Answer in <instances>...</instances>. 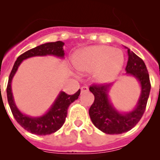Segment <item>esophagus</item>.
<instances>
[{"label":"esophagus","instance_id":"obj_1","mask_svg":"<svg viewBox=\"0 0 160 160\" xmlns=\"http://www.w3.org/2000/svg\"><path fill=\"white\" fill-rule=\"evenodd\" d=\"M89 91V88L87 87H82L81 88V94H83V93H87Z\"/></svg>","mask_w":160,"mask_h":160}]
</instances>
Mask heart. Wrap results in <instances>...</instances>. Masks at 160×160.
Segmentation results:
<instances>
[{
    "label": "heart",
    "instance_id": "b5f03b06",
    "mask_svg": "<svg viewBox=\"0 0 160 160\" xmlns=\"http://www.w3.org/2000/svg\"><path fill=\"white\" fill-rule=\"evenodd\" d=\"M124 62L122 53L111 46H94L78 51L73 58L74 68L80 73H93L98 83L112 81L119 73Z\"/></svg>",
    "mask_w": 160,
    "mask_h": 160
}]
</instances>
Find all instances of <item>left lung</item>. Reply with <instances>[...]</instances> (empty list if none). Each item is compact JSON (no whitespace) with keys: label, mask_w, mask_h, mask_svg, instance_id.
I'll return each mask as SVG.
<instances>
[{"label":"left lung","mask_w":160,"mask_h":160,"mask_svg":"<svg viewBox=\"0 0 160 160\" xmlns=\"http://www.w3.org/2000/svg\"><path fill=\"white\" fill-rule=\"evenodd\" d=\"M127 49L128 61L126 72L136 79L141 88L140 96L135 108L131 111L122 113L114 107L109 97L112 83L92 85L90 87V91L94 96V103L89 110L90 119L98 129L109 135L128 132L138 123L145 111L151 90L149 74L146 65L134 52L128 48Z\"/></svg>","instance_id":"obj_1"}]
</instances>
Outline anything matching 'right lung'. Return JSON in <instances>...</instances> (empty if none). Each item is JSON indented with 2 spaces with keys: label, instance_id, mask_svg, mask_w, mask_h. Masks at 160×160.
I'll use <instances>...</instances> for the list:
<instances>
[{
  "label": "right lung",
  "instance_id": "right-lung-1",
  "mask_svg": "<svg viewBox=\"0 0 160 160\" xmlns=\"http://www.w3.org/2000/svg\"><path fill=\"white\" fill-rule=\"evenodd\" d=\"M63 46H64V42L61 41L56 42H48L25 52L18 58L14 63L10 75L8 77L6 90L7 98L12 115L17 120V122L24 129L32 134L46 135L58 131L64 124L65 120L67 116V110L69 106L78 98L80 90H78L75 94L72 95H69L63 91H61L46 114H44L42 116L31 117L21 112L15 104L12 93V87H11L12 80L22 61L25 59L37 57V56H47V55L64 58L65 53Z\"/></svg>",
  "mask_w": 160,
  "mask_h": 160
}]
</instances>
